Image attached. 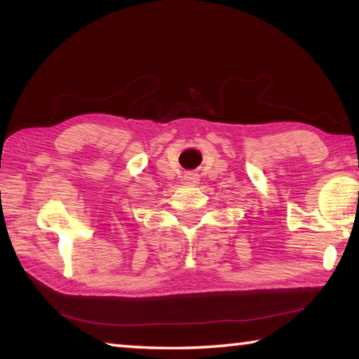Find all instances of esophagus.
Segmentation results:
<instances>
[{
    "label": "esophagus",
    "instance_id": "esophagus-1",
    "mask_svg": "<svg viewBox=\"0 0 359 359\" xmlns=\"http://www.w3.org/2000/svg\"><path fill=\"white\" fill-rule=\"evenodd\" d=\"M184 179H185L187 184H196V182H198V175L190 172V174H185Z\"/></svg>",
    "mask_w": 359,
    "mask_h": 359
}]
</instances>
